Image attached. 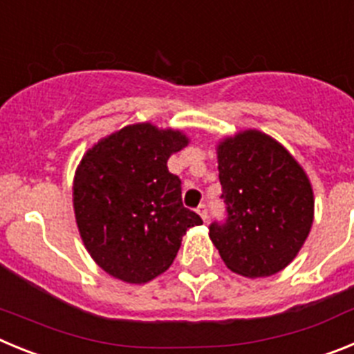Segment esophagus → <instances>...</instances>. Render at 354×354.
Returning a JSON list of instances; mask_svg holds the SVG:
<instances>
[{
	"label": "esophagus",
	"instance_id": "esophagus-1",
	"mask_svg": "<svg viewBox=\"0 0 354 354\" xmlns=\"http://www.w3.org/2000/svg\"><path fill=\"white\" fill-rule=\"evenodd\" d=\"M196 211H198V214L202 216V220H204V221H207V218H209L207 205H205V204H200V205H198V209H196Z\"/></svg>",
	"mask_w": 354,
	"mask_h": 354
}]
</instances>
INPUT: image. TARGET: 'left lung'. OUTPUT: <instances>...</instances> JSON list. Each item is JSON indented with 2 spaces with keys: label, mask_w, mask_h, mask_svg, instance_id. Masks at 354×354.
I'll return each mask as SVG.
<instances>
[{
  "label": "left lung",
  "mask_w": 354,
  "mask_h": 354,
  "mask_svg": "<svg viewBox=\"0 0 354 354\" xmlns=\"http://www.w3.org/2000/svg\"><path fill=\"white\" fill-rule=\"evenodd\" d=\"M225 220L209 236L228 270L271 277L299 252L314 220L312 186L292 156L259 131L218 147Z\"/></svg>",
  "instance_id": "8db88e82"
}]
</instances>
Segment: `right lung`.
<instances>
[{"label": "right lung", "mask_w": 354, "mask_h": 354, "mask_svg": "<svg viewBox=\"0 0 354 354\" xmlns=\"http://www.w3.org/2000/svg\"><path fill=\"white\" fill-rule=\"evenodd\" d=\"M187 145L179 131L127 126L86 152L74 179L83 243L106 273L145 283L167 271L187 228L202 218L183 204L167 161Z\"/></svg>", "instance_id": "add662e5"}]
</instances>
